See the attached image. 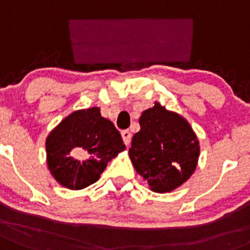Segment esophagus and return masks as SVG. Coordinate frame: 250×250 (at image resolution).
<instances>
[{
    "label": "esophagus",
    "mask_w": 250,
    "mask_h": 250,
    "mask_svg": "<svg viewBox=\"0 0 250 250\" xmlns=\"http://www.w3.org/2000/svg\"><path fill=\"white\" fill-rule=\"evenodd\" d=\"M131 132L129 131H122V139H123V143L128 146L131 144Z\"/></svg>",
    "instance_id": "esophagus-1"
}]
</instances>
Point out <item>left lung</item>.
Here are the masks:
<instances>
[{
  "instance_id": "obj_1",
  "label": "left lung",
  "mask_w": 250,
  "mask_h": 250,
  "mask_svg": "<svg viewBox=\"0 0 250 250\" xmlns=\"http://www.w3.org/2000/svg\"><path fill=\"white\" fill-rule=\"evenodd\" d=\"M139 123L141 128L128 150L132 166L153 191H173L198 166L200 146L195 132L182 115L159 103L143 111Z\"/></svg>"
}]
</instances>
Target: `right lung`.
Segmentation results:
<instances>
[{
  "label": "right lung",
  "mask_w": 250,
  "mask_h": 250,
  "mask_svg": "<svg viewBox=\"0 0 250 250\" xmlns=\"http://www.w3.org/2000/svg\"><path fill=\"white\" fill-rule=\"evenodd\" d=\"M125 149L119 131L96 106L73 111L46 139L50 173L70 190L95 184L107 163Z\"/></svg>",
  "instance_id": "obj_1"
}]
</instances>
